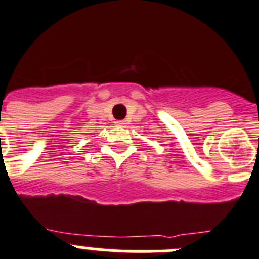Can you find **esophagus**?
<instances>
[{"label": "esophagus", "mask_w": 259, "mask_h": 259, "mask_svg": "<svg viewBox=\"0 0 259 259\" xmlns=\"http://www.w3.org/2000/svg\"><path fill=\"white\" fill-rule=\"evenodd\" d=\"M116 125H118V126H124L125 121H116Z\"/></svg>", "instance_id": "esophagus-1"}]
</instances>
